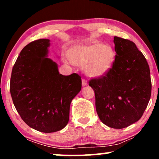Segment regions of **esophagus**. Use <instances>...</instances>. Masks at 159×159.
I'll use <instances>...</instances> for the list:
<instances>
[{"mask_svg": "<svg viewBox=\"0 0 159 159\" xmlns=\"http://www.w3.org/2000/svg\"><path fill=\"white\" fill-rule=\"evenodd\" d=\"M88 82H87V80H86L85 79H82V85L83 86V87H84V86H86V85H88Z\"/></svg>", "mask_w": 159, "mask_h": 159, "instance_id": "esophagus-1", "label": "esophagus"}]
</instances>
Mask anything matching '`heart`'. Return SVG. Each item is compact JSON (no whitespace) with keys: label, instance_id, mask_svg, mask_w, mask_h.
Wrapping results in <instances>:
<instances>
[{"label":"heart","instance_id":"b5f03b06","mask_svg":"<svg viewBox=\"0 0 159 159\" xmlns=\"http://www.w3.org/2000/svg\"><path fill=\"white\" fill-rule=\"evenodd\" d=\"M68 62L83 66L85 74L90 78H100L108 73L115 60L111 47L100 43L76 45L69 50Z\"/></svg>","mask_w":159,"mask_h":159}]
</instances>
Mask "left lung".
Returning <instances> with one entry per match:
<instances>
[{
	"label": "left lung",
	"mask_w": 159,
	"mask_h": 159,
	"mask_svg": "<svg viewBox=\"0 0 159 159\" xmlns=\"http://www.w3.org/2000/svg\"><path fill=\"white\" fill-rule=\"evenodd\" d=\"M115 61L105 76L90 80L101 121L115 129L140 119L152 93L149 66L133 41L114 36Z\"/></svg>",
	"instance_id": "left-lung-1"
}]
</instances>
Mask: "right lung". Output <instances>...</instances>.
I'll return each mask as SVG.
<instances>
[{
	"instance_id": "add662e5",
	"label": "right lung",
	"mask_w": 159,
	"mask_h": 159,
	"mask_svg": "<svg viewBox=\"0 0 159 159\" xmlns=\"http://www.w3.org/2000/svg\"><path fill=\"white\" fill-rule=\"evenodd\" d=\"M49 39L30 43L21 50L12 68L10 90L13 104L29 127L50 133L63 129L71 102L81 90L77 74L63 76L48 57Z\"/></svg>"
}]
</instances>
